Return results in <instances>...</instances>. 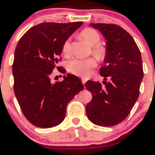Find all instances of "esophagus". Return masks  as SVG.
Segmentation results:
<instances>
[{"label": "esophagus", "mask_w": 155, "mask_h": 155, "mask_svg": "<svg viewBox=\"0 0 155 155\" xmlns=\"http://www.w3.org/2000/svg\"><path fill=\"white\" fill-rule=\"evenodd\" d=\"M81 82H82L83 84L84 85V84L86 83V80H85V79H81Z\"/></svg>", "instance_id": "1"}]
</instances>
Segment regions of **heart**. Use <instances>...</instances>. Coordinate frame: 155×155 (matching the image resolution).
<instances>
[{"mask_svg":"<svg viewBox=\"0 0 155 155\" xmlns=\"http://www.w3.org/2000/svg\"><path fill=\"white\" fill-rule=\"evenodd\" d=\"M81 37L87 43L92 46L94 54L98 57L104 54V50L97 44L101 41V36L99 33L92 28H86L81 32ZM71 51V39L68 38L65 41L63 47V52L65 55L70 54ZM97 65L96 61L93 58L87 59H78L74 58L67 63V69L71 74L83 78H87L91 75L92 70Z\"/></svg>","mask_w":155,"mask_h":155,"instance_id":"heart-1","label":"heart"}]
</instances>
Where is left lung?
<instances>
[{
	"label": "left lung",
	"instance_id": "obj_1",
	"mask_svg": "<svg viewBox=\"0 0 155 155\" xmlns=\"http://www.w3.org/2000/svg\"><path fill=\"white\" fill-rule=\"evenodd\" d=\"M90 25L106 40L105 65L100 68L105 86L98 81L85 84L92 94L86 106L87 115L95 124L111 127L128 116L138 99L143 77L141 54L133 37L120 26L104 23ZM108 78V83L105 81Z\"/></svg>",
	"mask_w": 155,
	"mask_h": 155
}]
</instances>
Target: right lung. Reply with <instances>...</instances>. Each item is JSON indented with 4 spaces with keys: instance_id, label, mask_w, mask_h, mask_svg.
<instances>
[{
    "instance_id": "add662e5",
    "label": "right lung",
    "mask_w": 155,
    "mask_h": 155,
    "mask_svg": "<svg viewBox=\"0 0 155 155\" xmlns=\"http://www.w3.org/2000/svg\"><path fill=\"white\" fill-rule=\"evenodd\" d=\"M82 22H43L33 26L19 39L12 72L14 90L26 119L33 125L49 128L65 116L68 104L84 89L77 76L68 74L51 83L50 76L61 58L63 44ZM60 72L65 69L58 66Z\"/></svg>"
}]
</instances>
